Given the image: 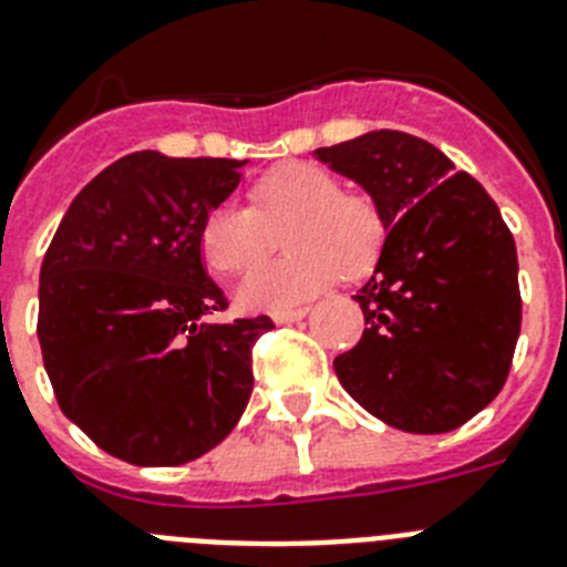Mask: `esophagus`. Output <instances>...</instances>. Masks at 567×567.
<instances>
[{"instance_id":"esophagus-1","label":"esophagus","mask_w":567,"mask_h":567,"mask_svg":"<svg viewBox=\"0 0 567 567\" xmlns=\"http://www.w3.org/2000/svg\"><path fill=\"white\" fill-rule=\"evenodd\" d=\"M308 313V308H293V311H276L274 322L276 326H291V322H299Z\"/></svg>"}]
</instances>
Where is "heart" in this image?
Masks as SVG:
<instances>
[{"mask_svg": "<svg viewBox=\"0 0 567 567\" xmlns=\"http://www.w3.org/2000/svg\"><path fill=\"white\" fill-rule=\"evenodd\" d=\"M254 207H213L198 233L207 268L236 276L274 250L285 230V259L268 261L236 291L245 311H291L340 279L372 268L383 247V218L372 198L342 193L326 166L291 161L250 189Z\"/></svg>", "mask_w": 567, "mask_h": 567, "instance_id": "obj_1", "label": "heart"}]
</instances>
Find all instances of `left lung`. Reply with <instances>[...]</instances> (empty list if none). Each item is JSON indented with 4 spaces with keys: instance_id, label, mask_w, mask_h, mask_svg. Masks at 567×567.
I'll list each match as a JSON object with an SVG mask.
<instances>
[{
    "instance_id": "left-lung-1",
    "label": "left lung",
    "mask_w": 567,
    "mask_h": 567,
    "mask_svg": "<svg viewBox=\"0 0 567 567\" xmlns=\"http://www.w3.org/2000/svg\"><path fill=\"white\" fill-rule=\"evenodd\" d=\"M313 158L365 189L386 233L354 293L363 337L334 360L342 389L394 430H458L502 392L522 328L516 241L496 202L406 132H365Z\"/></svg>"
}]
</instances>
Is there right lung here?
Masks as SVG:
<instances>
[{"mask_svg": "<svg viewBox=\"0 0 567 567\" xmlns=\"http://www.w3.org/2000/svg\"><path fill=\"white\" fill-rule=\"evenodd\" d=\"M245 164L132 152L80 189L42 259L37 337L56 403L135 467L221 444L254 392V342L274 322H210L227 299L198 247Z\"/></svg>", "mask_w": 567, "mask_h": 567, "instance_id": "obj_1", "label": "right lung"}]
</instances>
